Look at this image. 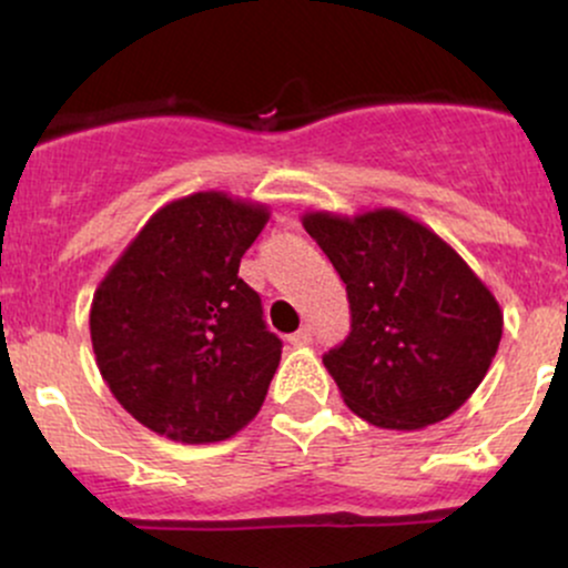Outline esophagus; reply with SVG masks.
<instances>
[{"mask_svg":"<svg viewBox=\"0 0 568 568\" xmlns=\"http://www.w3.org/2000/svg\"><path fill=\"white\" fill-rule=\"evenodd\" d=\"M288 342L293 344V347H306V344L312 342V331L310 328H298L296 334L288 336Z\"/></svg>","mask_w":568,"mask_h":568,"instance_id":"1","label":"esophagus"}]
</instances>
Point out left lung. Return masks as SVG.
<instances>
[{
  "label": "left lung",
  "mask_w": 568,
  "mask_h": 568,
  "mask_svg": "<svg viewBox=\"0 0 568 568\" xmlns=\"http://www.w3.org/2000/svg\"><path fill=\"white\" fill-rule=\"evenodd\" d=\"M302 224L347 285L352 331L323 355L347 408L382 429L452 416L484 382L505 325L484 280L395 207L310 211Z\"/></svg>",
  "instance_id": "obj_1"
}]
</instances>
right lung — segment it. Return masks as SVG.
Instances as JSON below:
<instances>
[{"label": "right lung", "instance_id": "right-lung-1", "mask_svg": "<svg viewBox=\"0 0 568 568\" xmlns=\"http://www.w3.org/2000/svg\"><path fill=\"white\" fill-rule=\"evenodd\" d=\"M262 202L194 192L143 224L90 306L98 371L120 406L175 443H219L262 408L283 342L266 331L240 258Z\"/></svg>", "mask_w": 568, "mask_h": 568}]
</instances>
